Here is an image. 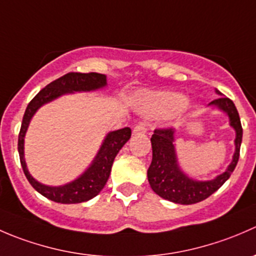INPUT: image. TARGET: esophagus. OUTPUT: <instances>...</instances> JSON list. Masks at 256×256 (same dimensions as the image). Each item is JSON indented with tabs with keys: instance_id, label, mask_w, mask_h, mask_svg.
I'll return each mask as SVG.
<instances>
[{
	"instance_id": "esophagus-1",
	"label": "esophagus",
	"mask_w": 256,
	"mask_h": 256,
	"mask_svg": "<svg viewBox=\"0 0 256 256\" xmlns=\"http://www.w3.org/2000/svg\"><path fill=\"white\" fill-rule=\"evenodd\" d=\"M147 131V126L144 122H140L138 125H136L135 128H134L132 130V134L134 135H138V134H144Z\"/></svg>"
}]
</instances>
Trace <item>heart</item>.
<instances>
[{
  "label": "heart",
  "mask_w": 256,
  "mask_h": 256,
  "mask_svg": "<svg viewBox=\"0 0 256 256\" xmlns=\"http://www.w3.org/2000/svg\"><path fill=\"white\" fill-rule=\"evenodd\" d=\"M142 112L150 115L171 112L186 104V98L178 92H150L142 96Z\"/></svg>",
  "instance_id": "1"
}]
</instances>
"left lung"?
I'll return each mask as SVG.
<instances>
[{
    "label": "left lung",
    "mask_w": 256,
    "mask_h": 256,
    "mask_svg": "<svg viewBox=\"0 0 256 256\" xmlns=\"http://www.w3.org/2000/svg\"><path fill=\"white\" fill-rule=\"evenodd\" d=\"M216 94H218L219 98L209 102L208 106H214L226 114L229 118V125L236 131V151L232 162L223 174H218L213 180H194L184 174L180 167L174 144V128L154 130L151 138L152 162L147 171V178L152 190L164 200L178 204H194L202 202L226 183L238 164L242 138V128L238 110L234 102L229 98L223 96L219 90L216 89Z\"/></svg>",
    "instance_id": "1"
}]
</instances>
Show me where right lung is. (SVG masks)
<instances>
[{
	"label": "right lung",
	"instance_id": "right-lung-1",
	"mask_svg": "<svg viewBox=\"0 0 256 256\" xmlns=\"http://www.w3.org/2000/svg\"><path fill=\"white\" fill-rule=\"evenodd\" d=\"M108 85L106 76L99 73H68L54 80L40 90L28 104L23 115L20 135H18V154L20 164L28 182L33 188L48 200L63 204L86 202L100 193L109 180L116 154L131 138V128H124L110 131L105 136L96 156L90 166L78 178L62 186H47L33 178L27 168L24 160V138L30 120L40 108L58 98L73 92H88L102 89Z\"/></svg>",
	"mask_w": 256,
	"mask_h": 256
}]
</instances>
